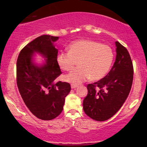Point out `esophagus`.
Returning <instances> with one entry per match:
<instances>
[{"mask_svg": "<svg viewBox=\"0 0 147 147\" xmlns=\"http://www.w3.org/2000/svg\"><path fill=\"white\" fill-rule=\"evenodd\" d=\"M78 86H77V84H71V88H76Z\"/></svg>", "mask_w": 147, "mask_h": 147, "instance_id": "34e87169", "label": "esophagus"}]
</instances>
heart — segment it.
I'll use <instances>...</instances> for the list:
<instances>
[{
    "instance_id": "1",
    "label": "heart",
    "mask_w": 147,
    "mask_h": 147,
    "mask_svg": "<svg viewBox=\"0 0 147 147\" xmlns=\"http://www.w3.org/2000/svg\"><path fill=\"white\" fill-rule=\"evenodd\" d=\"M68 52L57 55L59 68L65 71L72 70L78 61V68L64 76V80L79 84L91 78L93 81L104 78L110 70L114 53L109 45L101 44L92 40L84 39L72 42Z\"/></svg>"
}]
</instances>
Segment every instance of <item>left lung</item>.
Masks as SVG:
<instances>
[{
  "label": "left lung",
  "instance_id": "left-lung-1",
  "mask_svg": "<svg viewBox=\"0 0 147 147\" xmlns=\"http://www.w3.org/2000/svg\"><path fill=\"white\" fill-rule=\"evenodd\" d=\"M115 62L104 78L87 85L88 95L84 99L85 113L96 121L110 119L127 99L133 80V65L127 49L115 42Z\"/></svg>",
  "mask_w": 147,
  "mask_h": 147
}]
</instances>
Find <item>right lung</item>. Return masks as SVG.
Listing matches in <instances>:
<instances>
[{
    "mask_svg": "<svg viewBox=\"0 0 147 147\" xmlns=\"http://www.w3.org/2000/svg\"><path fill=\"white\" fill-rule=\"evenodd\" d=\"M58 36L42 35L27 44L20 52L16 62V83L23 102L34 115L51 120L60 115L65 97L71 90L69 83L55 79L61 74L57 61L58 50L53 45ZM38 52L47 59V64L38 67L31 56Z\"/></svg>",
    "mask_w": 147,
    "mask_h": 147,
    "instance_id": "1",
    "label": "right lung"
}]
</instances>
